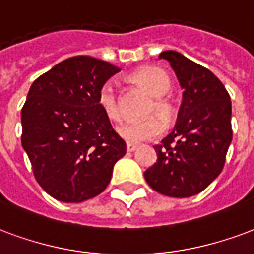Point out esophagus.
Masks as SVG:
<instances>
[{
    "instance_id": "34e87169",
    "label": "esophagus",
    "mask_w": 254,
    "mask_h": 254,
    "mask_svg": "<svg viewBox=\"0 0 254 254\" xmlns=\"http://www.w3.org/2000/svg\"><path fill=\"white\" fill-rule=\"evenodd\" d=\"M137 149V145L134 144H127V152H134Z\"/></svg>"
}]
</instances>
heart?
Segmentation results:
<instances>
[{"mask_svg": "<svg viewBox=\"0 0 254 254\" xmlns=\"http://www.w3.org/2000/svg\"><path fill=\"white\" fill-rule=\"evenodd\" d=\"M133 80L142 86L146 91L157 97L155 103L152 105L151 112L159 113L162 116H152L141 121H127L118 127V134L127 141L129 144H140L146 140L156 138L163 134L165 130V123L172 121L175 116L174 105L161 98L163 95L168 93L171 89V80L164 71L155 67H145L136 71L133 74ZM98 105L102 109L103 114L112 120L120 121L121 120V108L118 101L117 91L113 82H105L98 91Z\"/></svg>", "mask_w": 254, "mask_h": 254, "instance_id": "1", "label": "heart"}]
</instances>
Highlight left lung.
<instances>
[{
    "instance_id": "8db88e82",
    "label": "left lung",
    "mask_w": 254,
    "mask_h": 254,
    "mask_svg": "<svg viewBox=\"0 0 254 254\" xmlns=\"http://www.w3.org/2000/svg\"><path fill=\"white\" fill-rule=\"evenodd\" d=\"M183 89L174 130L155 145L157 161L144 172L159 194L189 198L221 174L232 142V102L222 82L176 51H164Z\"/></svg>"
}]
</instances>
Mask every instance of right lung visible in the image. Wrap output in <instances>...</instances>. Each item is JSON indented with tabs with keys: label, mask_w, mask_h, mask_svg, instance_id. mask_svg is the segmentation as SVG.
Here are the masks:
<instances>
[{
	"label": "right lung",
	"mask_w": 254,
	"mask_h": 254,
	"mask_svg": "<svg viewBox=\"0 0 254 254\" xmlns=\"http://www.w3.org/2000/svg\"><path fill=\"white\" fill-rule=\"evenodd\" d=\"M121 69L74 56L32 83L21 110V144L41 189L65 203L102 192L127 144L98 105V91Z\"/></svg>",
	"instance_id": "1"
}]
</instances>
